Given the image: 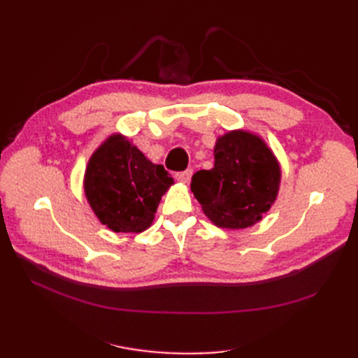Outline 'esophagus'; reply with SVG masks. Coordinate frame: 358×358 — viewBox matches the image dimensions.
<instances>
[{
    "label": "esophagus",
    "instance_id": "34e87169",
    "mask_svg": "<svg viewBox=\"0 0 358 358\" xmlns=\"http://www.w3.org/2000/svg\"><path fill=\"white\" fill-rule=\"evenodd\" d=\"M191 176H192V170H191V169H189V170H185V171H178L176 175H175L176 180H179V182H182V183H188L189 179H191Z\"/></svg>",
    "mask_w": 358,
    "mask_h": 358
}]
</instances>
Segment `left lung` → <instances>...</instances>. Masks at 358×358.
Segmentation results:
<instances>
[{"label": "left lung", "mask_w": 358, "mask_h": 358, "mask_svg": "<svg viewBox=\"0 0 358 358\" xmlns=\"http://www.w3.org/2000/svg\"><path fill=\"white\" fill-rule=\"evenodd\" d=\"M215 164L199 170L191 191L204 215L222 229H246L262 220L278 196L280 169L262 138L237 129L216 140Z\"/></svg>", "instance_id": "1"}]
</instances>
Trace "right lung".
<instances>
[{"label":"right lung","instance_id":"add662e5","mask_svg":"<svg viewBox=\"0 0 358 358\" xmlns=\"http://www.w3.org/2000/svg\"><path fill=\"white\" fill-rule=\"evenodd\" d=\"M173 178L122 136L95 150L85 173V194L101 224L115 233H140L152 224Z\"/></svg>","mask_w":358,"mask_h":358}]
</instances>
